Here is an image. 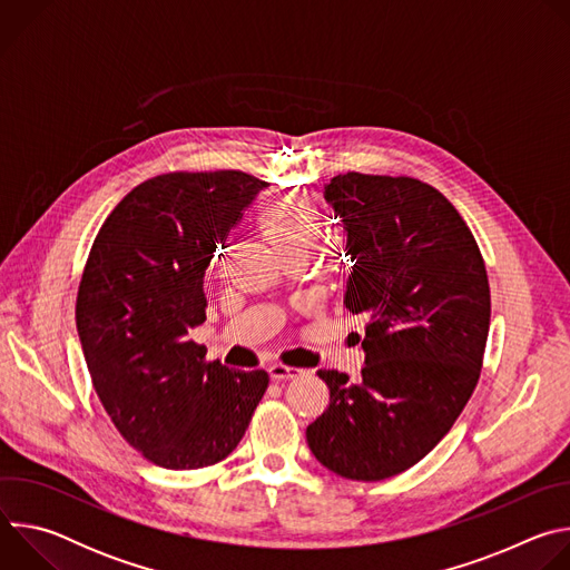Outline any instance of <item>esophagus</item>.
<instances>
[{
  "mask_svg": "<svg viewBox=\"0 0 570 570\" xmlns=\"http://www.w3.org/2000/svg\"><path fill=\"white\" fill-rule=\"evenodd\" d=\"M268 374H271V379H275V381H288V379L299 376L302 370H299V367H288V365L275 363V365L268 367Z\"/></svg>",
  "mask_w": 570,
  "mask_h": 570,
  "instance_id": "obj_1",
  "label": "esophagus"
}]
</instances>
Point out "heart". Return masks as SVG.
<instances>
[{
	"mask_svg": "<svg viewBox=\"0 0 570 570\" xmlns=\"http://www.w3.org/2000/svg\"><path fill=\"white\" fill-rule=\"evenodd\" d=\"M259 218L282 257L306 259L324 227L320 203L313 196L295 191L264 200Z\"/></svg>",
	"mask_w": 570,
	"mask_h": 570,
	"instance_id": "b5f03b06",
	"label": "heart"
}]
</instances>
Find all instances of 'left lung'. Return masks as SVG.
Listing matches in <instances>:
<instances>
[{
	"instance_id": "8db88e82",
	"label": "left lung",
	"mask_w": 570,
	"mask_h": 570,
	"mask_svg": "<svg viewBox=\"0 0 570 570\" xmlns=\"http://www.w3.org/2000/svg\"><path fill=\"white\" fill-rule=\"evenodd\" d=\"M324 198L347 229L345 306L367 317L365 367L356 383L317 370L330 405L306 442L330 471L374 482L417 464L460 417L490 334V282L471 229L435 187L350 171Z\"/></svg>"
}]
</instances>
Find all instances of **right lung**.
<instances>
[{
    "instance_id": "add662e5",
    "label": "right lung",
    "mask_w": 570,
    "mask_h": 570,
    "mask_svg": "<svg viewBox=\"0 0 570 570\" xmlns=\"http://www.w3.org/2000/svg\"><path fill=\"white\" fill-rule=\"evenodd\" d=\"M264 180L243 171L165 174L106 218L80 277L76 327L92 385L124 440L165 469L227 458L268 372L205 363V271Z\"/></svg>"
}]
</instances>
